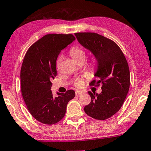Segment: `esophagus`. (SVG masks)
<instances>
[{
  "label": "esophagus",
  "instance_id": "1",
  "mask_svg": "<svg viewBox=\"0 0 151 151\" xmlns=\"http://www.w3.org/2000/svg\"><path fill=\"white\" fill-rule=\"evenodd\" d=\"M83 92L82 91H80V90H76V96H80L82 95Z\"/></svg>",
  "mask_w": 151,
  "mask_h": 151
}]
</instances>
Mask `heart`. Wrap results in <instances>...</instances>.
<instances>
[{
  "label": "heart",
  "instance_id": "obj_1",
  "mask_svg": "<svg viewBox=\"0 0 151 151\" xmlns=\"http://www.w3.org/2000/svg\"><path fill=\"white\" fill-rule=\"evenodd\" d=\"M71 56L73 57V59H75L76 61H81V60H84L86 57V52L85 50L83 49V48L80 46H73L70 49V51H69ZM63 59V56L62 55H60L59 57H58L57 61H56V68L57 70H59L60 68V65H61V63ZM99 64V57L96 56V55H93L91 59H90L89 66L90 68L94 69L98 67ZM85 81L83 80V79L78 78L76 79V80L74 81V86L77 88H81L82 87L83 84H84Z\"/></svg>",
  "mask_w": 151,
  "mask_h": 151
}]
</instances>
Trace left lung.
I'll list each match as a JSON object with an SVG mask.
<instances>
[{"instance_id": "obj_1", "label": "left lung", "mask_w": 151, "mask_h": 151, "mask_svg": "<svg viewBox=\"0 0 151 151\" xmlns=\"http://www.w3.org/2000/svg\"><path fill=\"white\" fill-rule=\"evenodd\" d=\"M75 35L83 47L99 59L94 76L98 80H92L90 86H99L102 92L92 94L89 105L84 111L94 119L105 120L112 117L124 104L130 83L129 66L121 48L113 40L94 32H80Z\"/></svg>"}]
</instances>
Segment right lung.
Returning a JSON list of instances; mask_svg holds the SVG:
<instances>
[{"instance_id":"1","label":"right lung","mask_w":151,"mask_h":151,"mask_svg":"<svg viewBox=\"0 0 151 151\" xmlns=\"http://www.w3.org/2000/svg\"><path fill=\"white\" fill-rule=\"evenodd\" d=\"M75 40L73 34H47L30 46L24 57L20 73L23 99L30 114L44 124L61 121L68 102L76 96L74 90H69L53 97L50 90L58 55Z\"/></svg>"}]
</instances>
